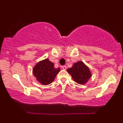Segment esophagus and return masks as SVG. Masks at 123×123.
Instances as JSON below:
<instances>
[{
    "label": "esophagus",
    "mask_w": 123,
    "mask_h": 123,
    "mask_svg": "<svg viewBox=\"0 0 123 123\" xmlns=\"http://www.w3.org/2000/svg\"><path fill=\"white\" fill-rule=\"evenodd\" d=\"M62 68H63V69H64V70H66L67 69V67L65 66V65H63V66L62 67Z\"/></svg>",
    "instance_id": "34e87169"
}]
</instances>
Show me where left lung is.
<instances>
[{
  "label": "left lung",
  "instance_id": "left-lung-1",
  "mask_svg": "<svg viewBox=\"0 0 123 123\" xmlns=\"http://www.w3.org/2000/svg\"><path fill=\"white\" fill-rule=\"evenodd\" d=\"M67 72L72 75V78L77 83L80 85L87 83L91 77L89 68L80 61L75 63L72 68L68 69Z\"/></svg>",
  "mask_w": 123,
  "mask_h": 123
}]
</instances>
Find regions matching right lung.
I'll return each instance as SVG.
<instances>
[{
  "mask_svg": "<svg viewBox=\"0 0 123 123\" xmlns=\"http://www.w3.org/2000/svg\"><path fill=\"white\" fill-rule=\"evenodd\" d=\"M60 68H55L54 64L48 59L41 61L35 65L33 69V73L37 80L44 85H49L54 80Z\"/></svg>",
  "mask_w": 123,
  "mask_h": 123,
  "instance_id": "obj_1",
  "label": "right lung"
}]
</instances>
